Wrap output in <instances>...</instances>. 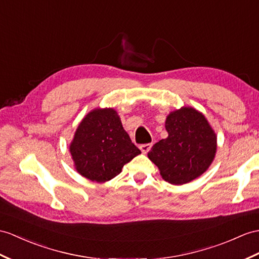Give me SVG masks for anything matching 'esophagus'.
Returning <instances> with one entry per match:
<instances>
[{"instance_id": "esophagus-1", "label": "esophagus", "mask_w": 259, "mask_h": 259, "mask_svg": "<svg viewBox=\"0 0 259 259\" xmlns=\"http://www.w3.org/2000/svg\"><path fill=\"white\" fill-rule=\"evenodd\" d=\"M150 148H151V144H143L140 146V149L142 150L143 154H147Z\"/></svg>"}]
</instances>
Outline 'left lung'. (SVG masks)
I'll use <instances>...</instances> for the list:
<instances>
[{
    "label": "left lung",
    "mask_w": 259,
    "mask_h": 259,
    "mask_svg": "<svg viewBox=\"0 0 259 259\" xmlns=\"http://www.w3.org/2000/svg\"><path fill=\"white\" fill-rule=\"evenodd\" d=\"M165 127L168 137L156 143L148 158L162 179L181 186L202 176L215 158L217 134L206 117L191 106L170 112Z\"/></svg>",
    "instance_id": "8db88e82"
}]
</instances>
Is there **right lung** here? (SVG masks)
<instances>
[{
    "label": "right lung",
    "mask_w": 259,
    "mask_h": 259,
    "mask_svg": "<svg viewBox=\"0 0 259 259\" xmlns=\"http://www.w3.org/2000/svg\"><path fill=\"white\" fill-rule=\"evenodd\" d=\"M69 150L75 170L96 182L116 177L125 163L141 154L112 108L88 113L75 130Z\"/></svg>",
    "instance_id": "right-lung-1"
}]
</instances>
